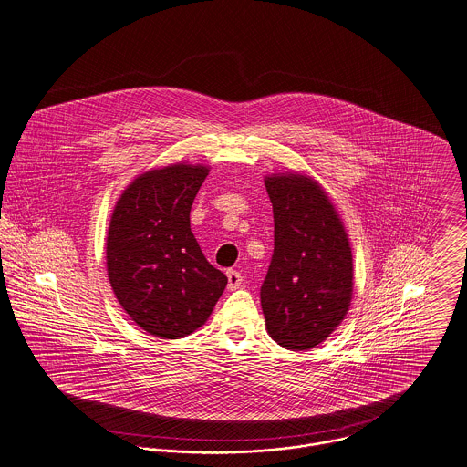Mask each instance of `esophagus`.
<instances>
[{
	"mask_svg": "<svg viewBox=\"0 0 467 467\" xmlns=\"http://www.w3.org/2000/svg\"><path fill=\"white\" fill-rule=\"evenodd\" d=\"M226 276H228V289L230 291H235V289H239L243 285V275L239 271L228 269Z\"/></svg>",
	"mask_w": 467,
	"mask_h": 467,
	"instance_id": "obj_1",
	"label": "esophagus"
}]
</instances>
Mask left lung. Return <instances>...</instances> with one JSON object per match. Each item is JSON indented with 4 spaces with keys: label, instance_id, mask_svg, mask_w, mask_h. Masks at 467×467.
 I'll list each match as a JSON object with an SVG mask.
<instances>
[{
    "label": "left lung",
    "instance_id": "8db88e82",
    "mask_svg": "<svg viewBox=\"0 0 467 467\" xmlns=\"http://www.w3.org/2000/svg\"><path fill=\"white\" fill-rule=\"evenodd\" d=\"M275 219V250L260 303L267 334L303 351L327 339L348 314L353 258L339 213L305 174L264 180Z\"/></svg>",
    "mask_w": 467,
    "mask_h": 467
}]
</instances>
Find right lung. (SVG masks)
Instances as JSON below:
<instances>
[{
  "mask_svg": "<svg viewBox=\"0 0 467 467\" xmlns=\"http://www.w3.org/2000/svg\"><path fill=\"white\" fill-rule=\"evenodd\" d=\"M207 166L172 164L137 176L107 234V273L128 316L150 336L178 339L213 314L228 278L202 254L191 207Z\"/></svg>",
  "mask_w": 467,
  "mask_h": 467,
  "instance_id": "right-lung-1",
  "label": "right lung"
}]
</instances>
